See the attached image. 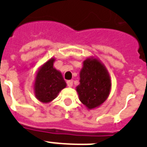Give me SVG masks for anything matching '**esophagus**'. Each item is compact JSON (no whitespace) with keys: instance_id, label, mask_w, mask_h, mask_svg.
Listing matches in <instances>:
<instances>
[{"instance_id":"34e87169","label":"esophagus","mask_w":147,"mask_h":147,"mask_svg":"<svg viewBox=\"0 0 147 147\" xmlns=\"http://www.w3.org/2000/svg\"><path fill=\"white\" fill-rule=\"evenodd\" d=\"M67 86L71 87V86H73V81L72 80H68V81H67Z\"/></svg>"}]
</instances>
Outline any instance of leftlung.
Instances as JSON below:
<instances>
[{
    "mask_svg": "<svg viewBox=\"0 0 147 147\" xmlns=\"http://www.w3.org/2000/svg\"><path fill=\"white\" fill-rule=\"evenodd\" d=\"M80 85L76 86L80 102L88 109L99 107L110 94V76L98 58L90 57L83 62L80 73Z\"/></svg>",
    "mask_w": 147,
    "mask_h": 147,
    "instance_id": "obj_1",
    "label": "left lung"
}]
</instances>
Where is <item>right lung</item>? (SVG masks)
<instances>
[{"label": "right lung", "mask_w": 147, "mask_h": 147, "mask_svg": "<svg viewBox=\"0 0 147 147\" xmlns=\"http://www.w3.org/2000/svg\"><path fill=\"white\" fill-rule=\"evenodd\" d=\"M55 58H51L39 67L37 71L34 90L36 98L42 103L51 102L57 97L61 90L66 87L60 71L53 67Z\"/></svg>", "instance_id": "right-lung-1"}]
</instances>
